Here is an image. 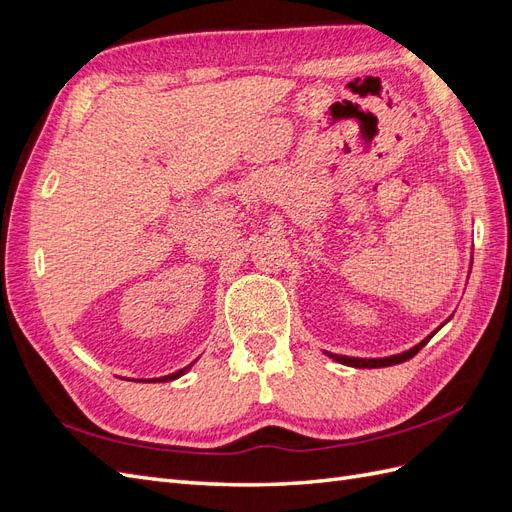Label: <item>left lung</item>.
Instances as JSON below:
<instances>
[{"label": "left lung", "mask_w": 512, "mask_h": 512, "mask_svg": "<svg viewBox=\"0 0 512 512\" xmlns=\"http://www.w3.org/2000/svg\"><path fill=\"white\" fill-rule=\"evenodd\" d=\"M436 333V331H433ZM433 333L427 337V339H423L421 344L418 346H414V348H410L408 352H401V354H395V356H386V359H352V356H342V354H329L331 359H335L337 363H342V365H350V367H363V369H371V367H389V365H397V363H404V361H408V359H412L414 354H418V350H421L429 339L433 337Z\"/></svg>", "instance_id": "1"}]
</instances>
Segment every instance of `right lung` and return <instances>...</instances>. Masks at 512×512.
<instances>
[{
	"label": "right lung",
	"mask_w": 512,
	"mask_h": 512,
	"mask_svg": "<svg viewBox=\"0 0 512 512\" xmlns=\"http://www.w3.org/2000/svg\"><path fill=\"white\" fill-rule=\"evenodd\" d=\"M192 365H188V367H183V369H179V371H175V374H170V376H164V378H158V380H151V382H168V380H177L179 376H183L185 371H188Z\"/></svg>",
	"instance_id": "right-lung-1"
}]
</instances>
